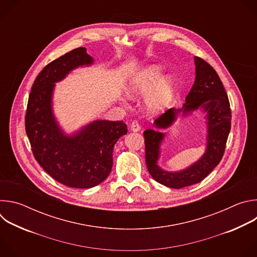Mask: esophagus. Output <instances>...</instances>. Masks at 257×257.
<instances>
[{"label":"esophagus","mask_w":257,"mask_h":257,"mask_svg":"<svg viewBox=\"0 0 257 257\" xmlns=\"http://www.w3.org/2000/svg\"><path fill=\"white\" fill-rule=\"evenodd\" d=\"M130 130L132 132H138L140 131V125L137 122H132L130 125Z\"/></svg>","instance_id":"1"}]
</instances>
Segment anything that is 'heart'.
Masks as SVG:
<instances>
[{
	"instance_id": "heart-1",
	"label": "heart",
	"mask_w": 257,
	"mask_h": 257,
	"mask_svg": "<svg viewBox=\"0 0 257 257\" xmlns=\"http://www.w3.org/2000/svg\"><path fill=\"white\" fill-rule=\"evenodd\" d=\"M176 81L172 75L164 76V70L157 65L140 69L129 80L126 90L130 96L149 94L145 105L151 112L157 113L165 109L176 92Z\"/></svg>"
}]
</instances>
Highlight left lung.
<instances>
[{"instance_id": "obj_1", "label": "left lung", "mask_w": 257, "mask_h": 257, "mask_svg": "<svg viewBox=\"0 0 257 257\" xmlns=\"http://www.w3.org/2000/svg\"><path fill=\"white\" fill-rule=\"evenodd\" d=\"M195 81L181 108H170L155 120L154 129L143 133L145 162L152 177L170 188L180 189L202 181L221 162L231 129V109L225 87L214 69L204 60L194 57ZM199 110L206 119V151L193 164L179 171H167L158 166L161 145L169 127L180 115L187 117Z\"/></svg>"}]
</instances>
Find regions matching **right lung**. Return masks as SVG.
Returning a JSON list of instances; mask_svg holds the SVG:
<instances>
[{
  "label": "right lung",
  "instance_id": "right-lung-1",
  "mask_svg": "<svg viewBox=\"0 0 257 257\" xmlns=\"http://www.w3.org/2000/svg\"><path fill=\"white\" fill-rule=\"evenodd\" d=\"M94 63L85 48L73 50L47 65L28 98L25 129L35 160L56 181L71 188H91L112 171L114 146L127 134L123 121L94 120L70 134L61 127L54 107L56 83Z\"/></svg>",
  "mask_w": 257,
  "mask_h": 257
}]
</instances>
